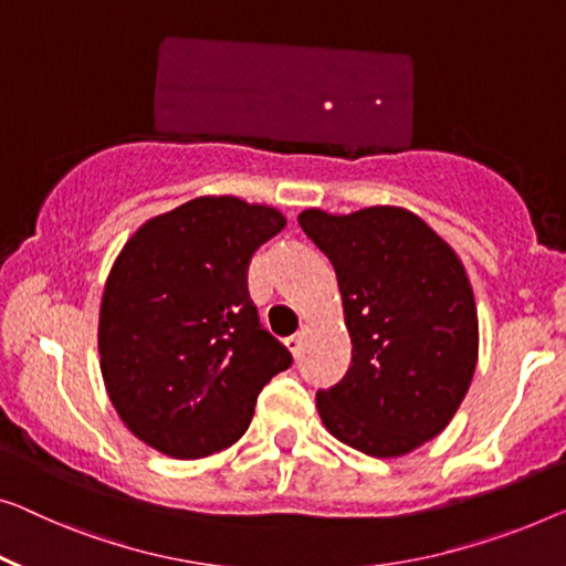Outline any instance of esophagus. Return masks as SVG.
Segmentation results:
<instances>
[{
	"instance_id": "1",
	"label": "esophagus",
	"mask_w": 566,
	"mask_h": 566,
	"mask_svg": "<svg viewBox=\"0 0 566 566\" xmlns=\"http://www.w3.org/2000/svg\"><path fill=\"white\" fill-rule=\"evenodd\" d=\"M302 340H305V327H302L300 333H294L292 337H286V348L292 350L294 358H300V350H302Z\"/></svg>"
}]
</instances>
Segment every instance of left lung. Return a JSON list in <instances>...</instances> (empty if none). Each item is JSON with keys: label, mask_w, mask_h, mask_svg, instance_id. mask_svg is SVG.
<instances>
[{"label": "left lung", "mask_w": 566, "mask_h": 566, "mask_svg": "<svg viewBox=\"0 0 566 566\" xmlns=\"http://www.w3.org/2000/svg\"><path fill=\"white\" fill-rule=\"evenodd\" d=\"M331 259L353 343L350 368L317 391L337 440L399 458L450 424L478 364V312L465 266L419 216L378 206L300 213Z\"/></svg>", "instance_id": "obj_1"}]
</instances>
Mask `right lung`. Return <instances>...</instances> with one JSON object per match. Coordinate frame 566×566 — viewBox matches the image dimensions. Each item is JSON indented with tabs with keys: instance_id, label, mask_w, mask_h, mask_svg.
I'll return each instance as SVG.
<instances>
[{
	"instance_id": "1",
	"label": "right lung",
	"mask_w": 566,
	"mask_h": 566,
	"mask_svg": "<svg viewBox=\"0 0 566 566\" xmlns=\"http://www.w3.org/2000/svg\"><path fill=\"white\" fill-rule=\"evenodd\" d=\"M284 216L239 198H196L147 221L108 274L101 370L124 424L155 450L196 460L247 432L256 399L292 366L249 297L254 251Z\"/></svg>"
}]
</instances>
